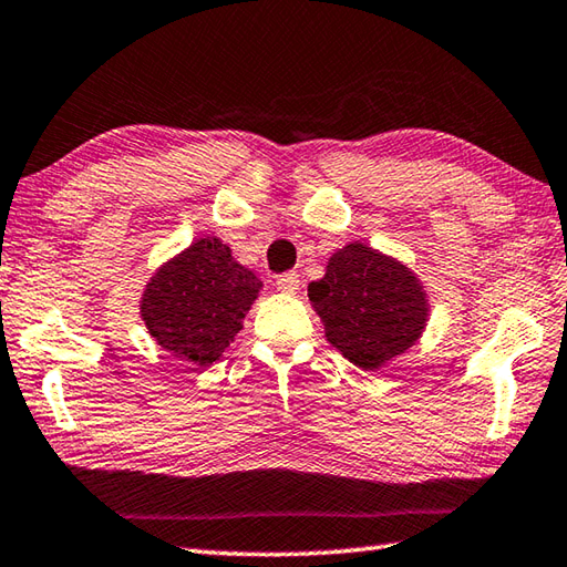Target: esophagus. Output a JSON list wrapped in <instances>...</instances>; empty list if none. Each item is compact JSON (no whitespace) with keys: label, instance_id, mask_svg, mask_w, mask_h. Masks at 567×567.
Instances as JSON below:
<instances>
[{"label":"esophagus","instance_id":"34e87169","mask_svg":"<svg viewBox=\"0 0 567 567\" xmlns=\"http://www.w3.org/2000/svg\"><path fill=\"white\" fill-rule=\"evenodd\" d=\"M299 275L297 272H285L277 277V290L285 292V295H295L299 290Z\"/></svg>","mask_w":567,"mask_h":567}]
</instances>
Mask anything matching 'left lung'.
Here are the masks:
<instances>
[{
	"label": "left lung",
	"instance_id": "left-lung-1",
	"mask_svg": "<svg viewBox=\"0 0 567 567\" xmlns=\"http://www.w3.org/2000/svg\"><path fill=\"white\" fill-rule=\"evenodd\" d=\"M307 297L331 347L361 371H381L423 337L430 299L403 260L353 240L327 262Z\"/></svg>",
	"mask_w": 567,
	"mask_h": 567
}]
</instances>
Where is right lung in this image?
<instances>
[{
	"label": "right lung",
	"instance_id": "add662e5",
	"mask_svg": "<svg viewBox=\"0 0 567 567\" xmlns=\"http://www.w3.org/2000/svg\"><path fill=\"white\" fill-rule=\"evenodd\" d=\"M260 287V277L233 258L224 240L204 236L152 272L140 317L157 347L206 369L238 337Z\"/></svg>",
	"mask_w": 567,
	"mask_h": 567
}]
</instances>
